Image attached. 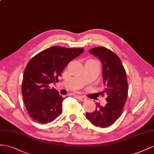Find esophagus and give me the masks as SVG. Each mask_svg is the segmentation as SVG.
Here are the masks:
<instances>
[{
	"label": "esophagus",
	"instance_id": "1",
	"mask_svg": "<svg viewBox=\"0 0 154 154\" xmlns=\"http://www.w3.org/2000/svg\"><path fill=\"white\" fill-rule=\"evenodd\" d=\"M77 98L79 99V100H81V101H85V100H86V99L85 97L81 96V95H77Z\"/></svg>",
	"mask_w": 154,
	"mask_h": 154
}]
</instances>
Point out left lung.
<instances>
[{
  "mask_svg": "<svg viewBox=\"0 0 154 154\" xmlns=\"http://www.w3.org/2000/svg\"><path fill=\"white\" fill-rule=\"evenodd\" d=\"M90 52L102 62L104 86L102 95H107L108 103L104 106L97 103L95 110L86 113V117L94 126L106 128L119 118L123 110L128 91L126 73L119 57L110 50L100 46L91 48Z\"/></svg>",
  "mask_w": 154,
  "mask_h": 154,
  "instance_id": "1",
  "label": "left lung"
}]
</instances>
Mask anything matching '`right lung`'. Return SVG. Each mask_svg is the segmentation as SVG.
<instances>
[{
	"instance_id": "1",
	"label": "right lung",
	"mask_w": 154,
	"mask_h": 154,
	"mask_svg": "<svg viewBox=\"0 0 154 154\" xmlns=\"http://www.w3.org/2000/svg\"><path fill=\"white\" fill-rule=\"evenodd\" d=\"M83 51V48L53 46L29 61L23 74L22 94L26 109L33 120L47 124L62 113L65 98L50 85L59 81L67 64Z\"/></svg>"
}]
</instances>
